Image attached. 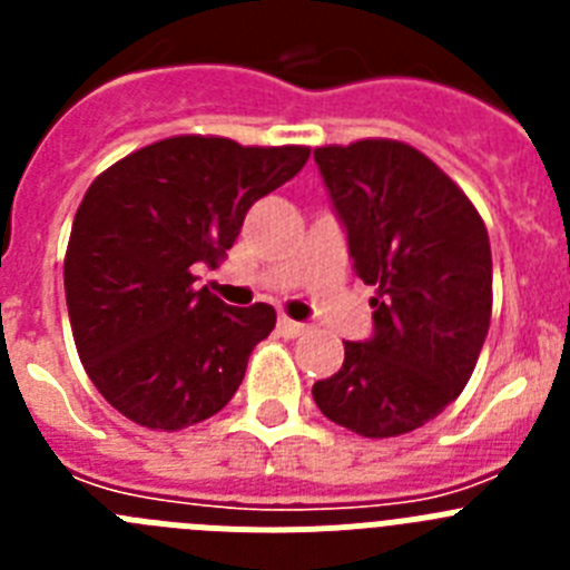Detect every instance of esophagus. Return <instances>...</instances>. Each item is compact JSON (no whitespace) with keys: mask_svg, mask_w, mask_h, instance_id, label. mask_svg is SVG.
<instances>
[{"mask_svg":"<svg viewBox=\"0 0 570 570\" xmlns=\"http://www.w3.org/2000/svg\"><path fill=\"white\" fill-rule=\"evenodd\" d=\"M276 328H279V334L285 336V340H294V336L305 334V325H302V322L288 320V316H279V322H276Z\"/></svg>","mask_w":570,"mask_h":570,"instance_id":"esophagus-1","label":"esophagus"}]
</instances>
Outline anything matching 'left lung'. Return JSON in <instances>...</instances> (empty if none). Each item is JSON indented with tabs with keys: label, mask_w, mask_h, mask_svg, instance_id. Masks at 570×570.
<instances>
[{
	"label": "left lung",
	"mask_w": 570,
	"mask_h": 570,
	"mask_svg": "<svg viewBox=\"0 0 570 570\" xmlns=\"http://www.w3.org/2000/svg\"><path fill=\"white\" fill-rule=\"evenodd\" d=\"M347 250L374 285V336L345 342V362L314 385L336 425L367 436L411 434L471 380L491 325V242L465 190L422 150L360 139L314 150Z\"/></svg>",
	"instance_id": "8db88e82"
}]
</instances>
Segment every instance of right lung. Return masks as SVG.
<instances>
[{
    "instance_id": "add662e5",
    "label": "right lung",
    "mask_w": 570,
    "mask_h": 570,
    "mask_svg": "<svg viewBox=\"0 0 570 570\" xmlns=\"http://www.w3.org/2000/svg\"><path fill=\"white\" fill-rule=\"evenodd\" d=\"M308 156L305 145L185 134L134 150L90 183L70 228L65 299L79 360L119 414L183 431L228 405L276 311L230 308L196 288L194 268H216L250 205Z\"/></svg>"
}]
</instances>
